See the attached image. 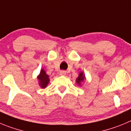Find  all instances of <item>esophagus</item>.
I'll list each match as a JSON object with an SVG mask.
<instances>
[{
    "label": "esophagus",
    "mask_w": 131,
    "mask_h": 131,
    "mask_svg": "<svg viewBox=\"0 0 131 131\" xmlns=\"http://www.w3.org/2000/svg\"><path fill=\"white\" fill-rule=\"evenodd\" d=\"M59 74L61 76H65L67 72H66V71H64V70H61V71H60Z\"/></svg>",
    "instance_id": "34e87169"
}]
</instances>
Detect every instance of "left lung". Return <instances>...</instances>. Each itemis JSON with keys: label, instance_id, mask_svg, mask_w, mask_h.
I'll return each instance as SVG.
<instances>
[{"label": "left lung", "instance_id": "obj_1", "mask_svg": "<svg viewBox=\"0 0 131 131\" xmlns=\"http://www.w3.org/2000/svg\"><path fill=\"white\" fill-rule=\"evenodd\" d=\"M85 80V75L83 74V72H81L79 74L78 77L76 78V82L79 86H81V83H82V82H83Z\"/></svg>", "mask_w": 131, "mask_h": 131}]
</instances>
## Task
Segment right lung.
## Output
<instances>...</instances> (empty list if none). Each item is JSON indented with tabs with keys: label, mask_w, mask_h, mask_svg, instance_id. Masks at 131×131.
I'll list each match as a JSON object with an SVG mask.
<instances>
[{
	"label": "right lung",
	"mask_w": 131,
	"mask_h": 131,
	"mask_svg": "<svg viewBox=\"0 0 131 131\" xmlns=\"http://www.w3.org/2000/svg\"><path fill=\"white\" fill-rule=\"evenodd\" d=\"M37 78L38 80V83L40 88L42 89H44L47 87L48 84L49 83V76L46 74V71L43 69H41L39 75L37 76Z\"/></svg>",
	"instance_id": "1"
}]
</instances>
